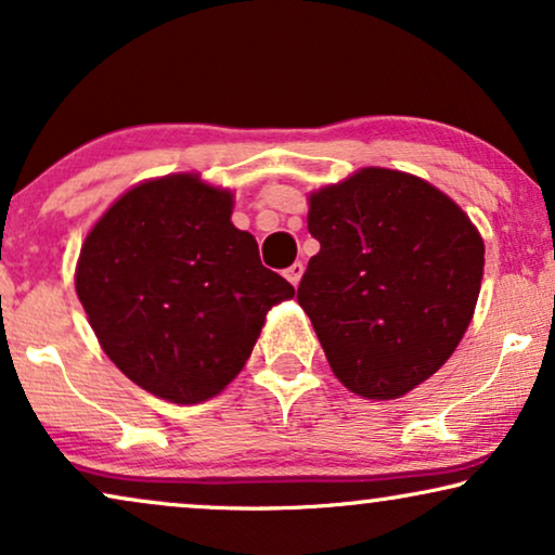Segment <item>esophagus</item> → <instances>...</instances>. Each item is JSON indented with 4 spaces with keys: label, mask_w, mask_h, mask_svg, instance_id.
Segmentation results:
<instances>
[{
    "label": "esophagus",
    "mask_w": 555,
    "mask_h": 555,
    "mask_svg": "<svg viewBox=\"0 0 555 555\" xmlns=\"http://www.w3.org/2000/svg\"><path fill=\"white\" fill-rule=\"evenodd\" d=\"M302 272H306V264H302V262H293V264H291V268H287V270H285V278H287V280H291V283H293L295 287H298V283H300V278H302Z\"/></svg>",
    "instance_id": "34e87169"
}]
</instances>
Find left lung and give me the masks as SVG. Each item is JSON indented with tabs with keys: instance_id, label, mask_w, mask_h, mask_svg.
Masks as SVG:
<instances>
[{
	"instance_id": "1",
	"label": "left lung",
	"mask_w": 555,
	"mask_h": 555,
	"mask_svg": "<svg viewBox=\"0 0 555 555\" xmlns=\"http://www.w3.org/2000/svg\"><path fill=\"white\" fill-rule=\"evenodd\" d=\"M321 242L298 302L338 382L397 399L427 382L465 336L485 245L469 217L427 181L363 169L310 196Z\"/></svg>"
}]
</instances>
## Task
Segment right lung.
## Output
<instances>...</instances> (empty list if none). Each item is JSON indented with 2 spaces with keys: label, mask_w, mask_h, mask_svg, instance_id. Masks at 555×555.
Returning <instances> with one entry per match:
<instances>
[{
  "label": "right lung",
  "mask_w": 555,
  "mask_h": 555,
  "mask_svg": "<svg viewBox=\"0 0 555 555\" xmlns=\"http://www.w3.org/2000/svg\"><path fill=\"white\" fill-rule=\"evenodd\" d=\"M230 217V192L177 173L120 196L80 249L75 287L103 351L173 404L222 391L295 295Z\"/></svg>",
  "instance_id": "right-lung-1"
}]
</instances>
